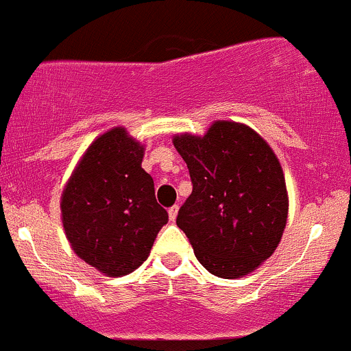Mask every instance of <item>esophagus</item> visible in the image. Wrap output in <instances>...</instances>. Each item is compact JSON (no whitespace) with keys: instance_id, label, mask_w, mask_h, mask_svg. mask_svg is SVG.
I'll return each instance as SVG.
<instances>
[{"instance_id":"1","label":"esophagus","mask_w":351,"mask_h":351,"mask_svg":"<svg viewBox=\"0 0 351 351\" xmlns=\"http://www.w3.org/2000/svg\"><path fill=\"white\" fill-rule=\"evenodd\" d=\"M168 215H169V221L175 222L176 221V215H178V205H173V207H169Z\"/></svg>"}]
</instances>
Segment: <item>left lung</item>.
Segmentation results:
<instances>
[{
	"label": "left lung",
	"mask_w": 351,
	"mask_h": 351,
	"mask_svg": "<svg viewBox=\"0 0 351 351\" xmlns=\"http://www.w3.org/2000/svg\"><path fill=\"white\" fill-rule=\"evenodd\" d=\"M189 166L192 195L176 224L212 275L239 278L271 256L287 222L284 171L250 127L215 122L204 137L176 136Z\"/></svg>",
	"instance_id": "left-lung-1"
}]
</instances>
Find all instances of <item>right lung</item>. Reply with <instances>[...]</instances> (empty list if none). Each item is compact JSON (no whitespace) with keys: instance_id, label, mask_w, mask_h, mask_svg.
I'll return each instance as SVG.
<instances>
[{"instance_id":"1","label":"right lung","mask_w":351,"mask_h":351,"mask_svg":"<svg viewBox=\"0 0 351 351\" xmlns=\"http://www.w3.org/2000/svg\"><path fill=\"white\" fill-rule=\"evenodd\" d=\"M144 149L123 129L98 137L62 193L64 231L81 260L110 277L146 261L168 222L156 202L154 182L141 168Z\"/></svg>"}]
</instances>
